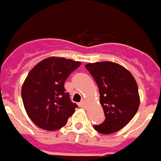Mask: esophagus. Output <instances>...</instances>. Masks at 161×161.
I'll use <instances>...</instances> for the list:
<instances>
[{"instance_id": "obj_1", "label": "esophagus", "mask_w": 161, "mask_h": 161, "mask_svg": "<svg viewBox=\"0 0 161 161\" xmlns=\"http://www.w3.org/2000/svg\"><path fill=\"white\" fill-rule=\"evenodd\" d=\"M79 106H80V107L84 108L85 106H86V102H85L84 101H81V102H80V103H79Z\"/></svg>"}]
</instances>
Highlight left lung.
<instances>
[{
    "label": "left lung",
    "mask_w": 161,
    "mask_h": 161,
    "mask_svg": "<svg viewBox=\"0 0 161 161\" xmlns=\"http://www.w3.org/2000/svg\"><path fill=\"white\" fill-rule=\"evenodd\" d=\"M85 67L98 86L100 103L106 117L94 129L102 134L118 132L133 118L140 105L134 77L124 66L114 62L89 63Z\"/></svg>",
    "instance_id": "obj_1"
}]
</instances>
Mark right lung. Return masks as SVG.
Instances as JSON below:
<instances>
[{
	"mask_svg": "<svg viewBox=\"0 0 161 161\" xmlns=\"http://www.w3.org/2000/svg\"><path fill=\"white\" fill-rule=\"evenodd\" d=\"M81 62L63 57H48L30 70L21 89L28 117L37 127L47 131L60 129L78 107L64 89L69 75Z\"/></svg>",
	"mask_w": 161,
	"mask_h": 161,
	"instance_id": "add662e5",
	"label": "right lung"
}]
</instances>
